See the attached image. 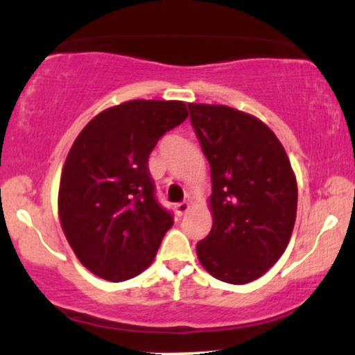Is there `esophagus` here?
<instances>
[{
  "label": "esophagus",
  "mask_w": 355,
  "mask_h": 355,
  "mask_svg": "<svg viewBox=\"0 0 355 355\" xmlns=\"http://www.w3.org/2000/svg\"><path fill=\"white\" fill-rule=\"evenodd\" d=\"M190 210V203L189 202H180V203H175V211L177 215H183Z\"/></svg>",
  "instance_id": "1"
}]
</instances>
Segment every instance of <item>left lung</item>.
<instances>
[{
	"label": "left lung",
	"mask_w": 355,
	"mask_h": 355,
	"mask_svg": "<svg viewBox=\"0 0 355 355\" xmlns=\"http://www.w3.org/2000/svg\"><path fill=\"white\" fill-rule=\"evenodd\" d=\"M189 110L211 172L214 225L197 243L198 260L222 282L248 284L287 248L295 175L279 138L255 116L225 105L190 103Z\"/></svg>",
	"instance_id": "obj_1"
}]
</instances>
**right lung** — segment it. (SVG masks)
Instances as JSON below:
<instances>
[{"label":"right lung","instance_id":"obj_1","mask_svg":"<svg viewBox=\"0 0 355 355\" xmlns=\"http://www.w3.org/2000/svg\"><path fill=\"white\" fill-rule=\"evenodd\" d=\"M189 116L183 101L133 100L93 118L61 172L60 222L95 275L123 282L153 262L173 215L155 197L148 157Z\"/></svg>","mask_w":355,"mask_h":355}]
</instances>
